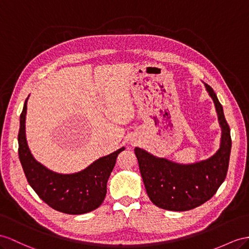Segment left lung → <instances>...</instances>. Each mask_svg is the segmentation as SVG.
<instances>
[{"label": "left lung", "instance_id": "8db88e82", "mask_svg": "<svg viewBox=\"0 0 249 249\" xmlns=\"http://www.w3.org/2000/svg\"><path fill=\"white\" fill-rule=\"evenodd\" d=\"M204 84L213 101L222 128L220 148L213 157L193 164H179L135 148L146 193L160 208L186 212L200 206L212 199L226 178L231 150V128L213 89Z\"/></svg>", "mask_w": 249, "mask_h": 249}]
</instances>
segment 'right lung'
Masks as SVG:
<instances>
[{
	"label": "right lung",
	"instance_id": "1",
	"mask_svg": "<svg viewBox=\"0 0 249 249\" xmlns=\"http://www.w3.org/2000/svg\"><path fill=\"white\" fill-rule=\"evenodd\" d=\"M27 100L20 117L18 141V158L29 185L40 199L60 213L82 214L97 209L105 199L107 181L117 158L125 147L98 159L79 173L56 174L37 162L29 150L25 133Z\"/></svg>",
	"mask_w": 249,
	"mask_h": 249
}]
</instances>
